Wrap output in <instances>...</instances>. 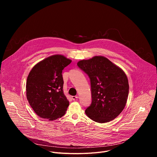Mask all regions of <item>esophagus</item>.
<instances>
[{
    "label": "esophagus",
    "instance_id": "obj_1",
    "mask_svg": "<svg viewBox=\"0 0 157 157\" xmlns=\"http://www.w3.org/2000/svg\"><path fill=\"white\" fill-rule=\"evenodd\" d=\"M71 98H72V99L73 101H75V100H76L78 98V96H73Z\"/></svg>",
    "mask_w": 157,
    "mask_h": 157
}]
</instances>
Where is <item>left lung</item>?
Segmentation results:
<instances>
[{
	"label": "left lung",
	"instance_id": "1",
	"mask_svg": "<svg viewBox=\"0 0 157 157\" xmlns=\"http://www.w3.org/2000/svg\"><path fill=\"white\" fill-rule=\"evenodd\" d=\"M90 78L92 102L85 113L99 123L116 118L124 109L128 95V82L124 71L102 56L78 62Z\"/></svg>",
	"mask_w": 157,
	"mask_h": 157
}]
</instances>
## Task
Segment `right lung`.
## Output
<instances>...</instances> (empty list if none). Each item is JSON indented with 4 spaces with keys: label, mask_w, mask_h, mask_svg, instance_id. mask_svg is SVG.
<instances>
[{
    "label": "right lung",
    "mask_w": 157,
    "mask_h": 157,
    "mask_svg": "<svg viewBox=\"0 0 157 157\" xmlns=\"http://www.w3.org/2000/svg\"><path fill=\"white\" fill-rule=\"evenodd\" d=\"M71 61L63 55H55L38 63L30 71L27 99L41 118L53 121L66 113L70 102L63 93L62 71Z\"/></svg>",
    "instance_id": "add662e5"
}]
</instances>
